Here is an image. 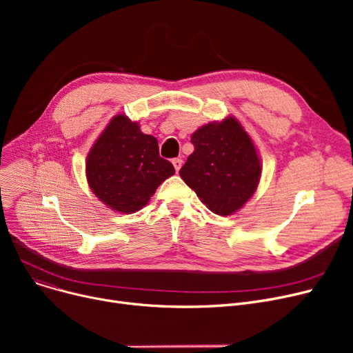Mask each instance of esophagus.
I'll list each match as a JSON object with an SVG mask.
<instances>
[{
  "label": "esophagus",
  "mask_w": 353,
  "mask_h": 353,
  "mask_svg": "<svg viewBox=\"0 0 353 353\" xmlns=\"http://www.w3.org/2000/svg\"><path fill=\"white\" fill-rule=\"evenodd\" d=\"M172 163H173V165H174L176 172H179V170H180V167H181V163H183V160H181L180 157H176V159H173V160H172Z\"/></svg>",
  "instance_id": "esophagus-1"
}]
</instances>
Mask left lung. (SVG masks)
<instances>
[{"instance_id": "obj_1", "label": "left lung", "mask_w": 353, "mask_h": 353, "mask_svg": "<svg viewBox=\"0 0 353 353\" xmlns=\"http://www.w3.org/2000/svg\"><path fill=\"white\" fill-rule=\"evenodd\" d=\"M192 144L194 152L180 169V177L213 213H234L253 196L262 173L249 134L228 117L199 128Z\"/></svg>"}]
</instances>
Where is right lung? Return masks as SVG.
Here are the masks:
<instances>
[{
  "label": "right lung",
  "mask_w": 353,
  "mask_h": 353,
  "mask_svg": "<svg viewBox=\"0 0 353 353\" xmlns=\"http://www.w3.org/2000/svg\"><path fill=\"white\" fill-rule=\"evenodd\" d=\"M90 188L108 208L134 213L156 189L173 176V164L161 159L156 137L140 132L137 123L119 114L105 127L88 153Z\"/></svg>",
  "instance_id": "1"
}]
</instances>
